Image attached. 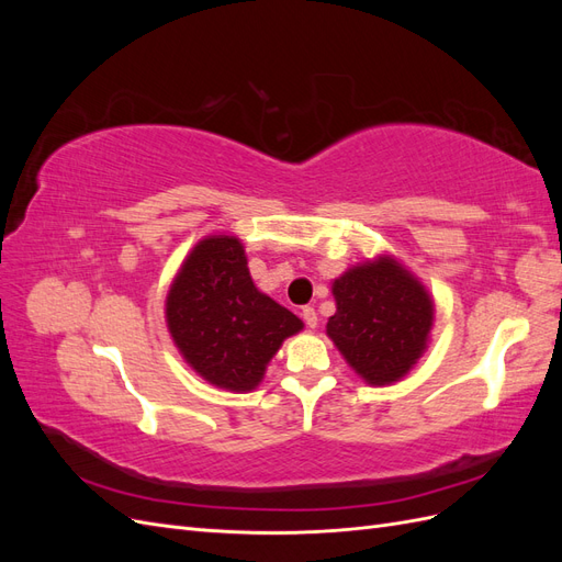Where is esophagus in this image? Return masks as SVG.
Instances as JSON below:
<instances>
[{
  "instance_id": "obj_1",
  "label": "esophagus",
  "mask_w": 562,
  "mask_h": 562,
  "mask_svg": "<svg viewBox=\"0 0 562 562\" xmlns=\"http://www.w3.org/2000/svg\"><path fill=\"white\" fill-rule=\"evenodd\" d=\"M302 318H304V323H307L310 328H316V326H318V314H316L314 307H304V310H302Z\"/></svg>"
}]
</instances>
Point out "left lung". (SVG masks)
<instances>
[{
    "label": "left lung",
    "mask_w": 562,
    "mask_h": 562,
    "mask_svg": "<svg viewBox=\"0 0 562 562\" xmlns=\"http://www.w3.org/2000/svg\"><path fill=\"white\" fill-rule=\"evenodd\" d=\"M337 312L326 333L347 363L372 384L405 378L427 349L434 300L398 260L380 255L333 281Z\"/></svg>",
    "instance_id": "left-lung-1"
}]
</instances>
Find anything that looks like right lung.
Masks as SVG:
<instances>
[{"mask_svg": "<svg viewBox=\"0 0 562 562\" xmlns=\"http://www.w3.org/2000/svg\"><path fill=\"white\" fill-rule=\"evenodd\" d=\"M166 323L182 359L229 391H250L302 321L255 288L236 236L217 234L187 255L166 297Z\"/></svg>", "mask_w": 562, "mask_h": 562, "instance_id": "right-lung-1", "label": "right lung"}]
</instances>
